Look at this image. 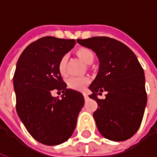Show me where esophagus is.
Instances as JSON below:
<instances>
[{"label": "esophagus", "instance_id": "1", "mask_svg": "<svg viewBox=\"0 0 157 157\" xmlns=\"http://www.w3.org/2000/svg\"><path fill=\"white\" fill-rule=\"evenodd\" d=\"M83 97H84V99H85V100H87V99L89 98L88 95H87L86 93H83Z\"/></svg>", "mask_w": 157, "mask_h": 157}]
</instances>
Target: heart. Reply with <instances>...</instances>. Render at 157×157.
Returning a JSON list of instances; mask_svg holds the SVG:
<instances>
[{
	"label": "heart",
	"mask_w": 157,
	"mask_h": 157,
	"mask_svg": "<svg viewBox=\"0 0 157 157\" xmlns=\"http://www.w3.org/2000/svg\"><path fill=\"white\" fill-rule=\"evenodd\" d=\"M77 55L86 64H92L94 60V54L92 53V50H90L88 48L79 49L77 51ZM66 61H67V55H63L59 61L58 71L59 73L62 76H65L67 75ZM89 83H90V78L87 76H79V77L72 76V77L67 79V81H66L68 88L75 90V91H83Z\"/></svg>",
	"instance_id": "b5f03b06"
}]
</instances>
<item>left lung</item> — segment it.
<instances>
[{"label": "left lung", "mask_w": 157, "mask_h": 157, "mask_svg": "<svg viewBox=\"0 0 157 157\" xmlns=\"http://www.w3.org/2000/svg\"><path fill=\"white\" fill-rule=\"evenodd\" d=\"M77 42L93 50L99 59L98 73L89 86V98L98 102L93 117L99 132L113 141L131 138L141 124L147 102L145 73L138 59L128 46L112 38ZM103 91L106 98L101 100L97 95Z\"/></svg>", "instance_id": "left-lung-1"}]
</instances>
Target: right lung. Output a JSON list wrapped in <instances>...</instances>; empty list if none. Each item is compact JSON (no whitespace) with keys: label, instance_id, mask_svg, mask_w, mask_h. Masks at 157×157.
Instances as JSON below:
<instances>
[{"label":"right lung","instance_id":"obj_1","mask_svg":"<svg viewBox=\"0 0 157 157\" xmlns=\"http://www.w3.org/2000/svg\"><path fill=\"white\" fill-rule=\"evenodd\" d=\"M75 44L74 39L43 37L30 44L17 63L13 76L17 113L33 138L44 145L66 141L84 106L82 93L66 88L58 71L59 59ZM55 90L63 92L62 99L51 95Z\"/></svg>","mask_w":157,"mask_h":157}]
</instances>
